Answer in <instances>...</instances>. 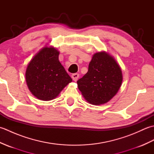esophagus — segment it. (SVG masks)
Segmentation results:
<instances>
[{"mask_svg": "<svg viewBox=\"0 0 154 154\" xmlns=\"http://www.w3.org/2000/svg\"><path fill=\"white\" fill-rule=\"evenodd\" d=\"M79 75L78 73H74V74L71 75L72 79H73V80L74 81H77V79H78V78H79Z\"/></svg>", "mask_w": 154, "mask_h": 154, "instance_id": "obj_1", "label": "esophagus"}]
</instances>
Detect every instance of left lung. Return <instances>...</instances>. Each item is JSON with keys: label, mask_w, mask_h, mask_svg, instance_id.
Wrapping results in <instances>:
<instances>
[{"label": "left lung", "mask_w": 154, "mask_h": 154, "mask_svg": "<svg viewBox=\"0 0 154 154\" xmlns=\"http://www.w3.org/2000/svg\"><path fill=\"white\" fill-rule=\"evenodd\" d=\"M123 80L121 68L109 53L94 54L89 69L77 81V87L88 103L100 105L109 102L117 94Z\"/></svg>", "instance_id": "8db88e82"}]
</instances>
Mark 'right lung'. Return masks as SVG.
<instances>
[{"label":"right lung","instance_id":"add662e5","mask_svg":"<svg viewBox=\"0 0 154 154\" xmlns=\"http://www.w3.org/2000/svg\"><path fill=\"white\" fill-rule=\"evenodd\" d=\"M59 51L48 45L42 48L28 64L26 81L29 90L38 99H55L72 79L59 61Z\"/></svg>","mask_w":154,"mask_h":154}]
</instances>
